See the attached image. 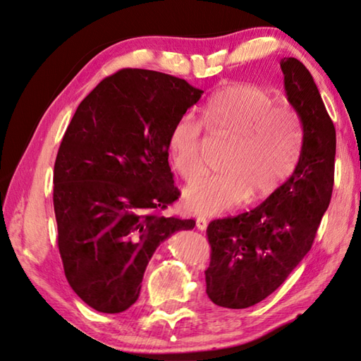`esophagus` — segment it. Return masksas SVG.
I'll return each instance as SVG.
<instances>
[{"label": "esophagus", "mask_w": 361, "mask_h": 361, "mask_svg": "<svg viewBox=\"0 0 361 361\" xmlns=\"http://www.w3.org/2000/svg\"><path fill=\"white\" fill-rule=\"evenodd\" d=\"M196 227H197V229H201V231L207 229V219H205L204 216H197L196 218Z\"/></svg>", "instance_id": "34e87169"}]
</instances>
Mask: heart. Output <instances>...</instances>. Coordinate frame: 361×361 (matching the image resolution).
<instances>
[{
  "label": "heart",
  "mask_w": 361,
  "mask_h": 361,
  "mask_svg": "<svg viewBox=\"0 0 361 361\" xmlns=\"http://www.w3.org/2000/svg\"><path fill=\"white\" fill-rule=\"evenodd\" d=\"M268 88L233 82L205 102L202 121L213 135L229 138L219 168L223 173L196 180L183 191L187 209L212 215L249 197L259 201L282 185L296 168L302 151V130L296 112L274 101ZM171 165L183 180L202 171L200 128L182 116L168 135Z\"/></svg>",
  "instance_id": "1"
}]
</instances>
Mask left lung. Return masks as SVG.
Listing matches in <instances>:
<instances>
[{"label":"left lung","instance_id":"left-lung-1","mask_svg":"<svg viewBox=\"0 0 361 361\" xmlns=\"http://www.w3.org/2000/svg\"><path fill=\"white\" fill-rule=\"evenodd\" d=\"M281 68L286 97L302 124V151L290 179L259 207L209 224L205 291L219 307L247 308L274 293L312 249L332 197L334 121L305 65L285 57Z\"/></svg>","mask_w":361,"mask_h":361}]
</instances>
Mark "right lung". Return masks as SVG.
Listing matches in <instances>:
<instances>
[{"instance_id": "add662e5", "label": "right lung", "mask_w": 361, "mask_h": 361, "mask_svg": "<svg viewBox=\"0 0 361 361\" xmlns=\"http://www.w3.org/2000/svg\"><path fill=\"white\" fill-rule=\"evenodd\" d=\"M202 93L165 73L123 68L87 94L65 130L53 180L57 246L73 291L97 312L128 310L160 243L195 227L161 210L180 196L168 135Z\"/></svg>"}]
</instances>
